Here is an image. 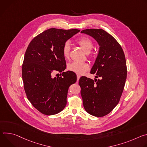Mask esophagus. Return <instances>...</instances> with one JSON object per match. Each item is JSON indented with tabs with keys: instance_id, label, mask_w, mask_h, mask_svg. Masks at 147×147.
<instances>
[{
	"instance_id": "1",
	"label": "esophagus",
	"mask_w": 147,
	"mask_h": 147,
	"mask_svg": "<svg viewBox=\"0 0 147 147\" xmlns=\"http://www.w3.org/2000/svg\"><path fill=\"white\" fill-rule=\"evenodd\" d=\"M80 78V76L79 75H77V81H78L79 80Z\"/></svg>"
}]
</instances>
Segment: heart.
I'll list each match as a JSON object with an SVG mask.
<instances>
[{"instance_id":"heart-1","label":"heart","mask_w":147,"mask_h":147,"mask_svg":"<svg viewBox=\"0 0 147 147\" xmlns=\"http://www.w3.org/2000/svg\"><path fill=\"white\" fill-rule=\"evenodd\" d=\"M77 42L86 54H89L93 48V42L90 39L87 37L80 38L77 41ZM70 50V43L69 42H66L63 44L62 48V53L64 58L68 59L69 58ZM89 65L86 62H78L74 61L68 65V69L69 71L75 72L78 75L84 74L89 69Z\"/></svg>"}]
</instances>
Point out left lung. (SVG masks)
I'll return each mask as SVG.
<instances>
[{
	"instance_id": "1",
	"label": "left lung",
	"mask_w": 147,
	"mask_h": 147,
	"mask_svg": "<svg viewBox=\"0 0 147 147\" xmlns=\"http://www.w3.org/2000/svg\"><path fill=\"white\" fill-rule=\"evenodd\" d=\"M81 33L92 37L99 45L90 74L100 78L94 81L85 76L80 78L84 107L90 115L103 117L117 105L124 90L127 78L124 53L116 40L102 29H86Z\"/></svg>"
}]
</instances>
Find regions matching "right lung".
I'll use <instances>...</instances> for the list:
<instances>
[{
  "mask_svg": "<svg viewBox=\"0 0 147 147\" xmlns=\"http://www.w3.org/2000/svg\"><path fill=\"white\" fill-rule=\"evenodd\" d=\"M79 31L50 28L32 39L27 48L22 65L24 90L32 105L44 115H56L66 106L68 90L76 75L69 71L62 72L63 77L52 75L66 68L62 47Z\"/></svg>",
  "mask_w": 147,
  "mask_h": 147,
  "instance_id": "obj_1",
  "label": "right lung"
}]
</instances>
